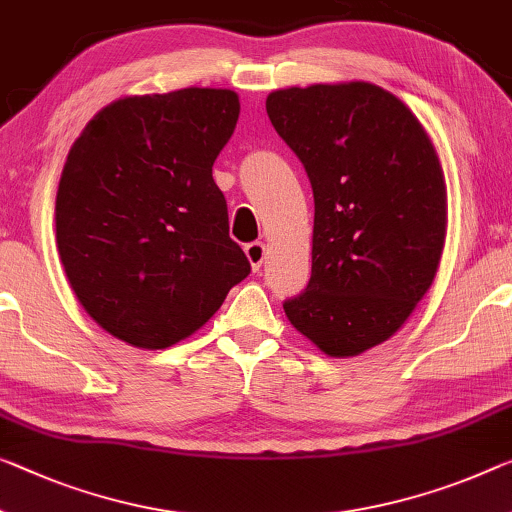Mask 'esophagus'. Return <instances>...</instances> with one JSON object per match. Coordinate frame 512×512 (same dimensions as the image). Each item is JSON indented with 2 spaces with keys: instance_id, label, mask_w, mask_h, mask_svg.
I'll return each instance as SVG.
<instances>
[{
  "instance_id": "esophagus-1",
  "label": "esophagus",
  "mask_w": 512,
  "mask_h": 512,
  "mask_svg": "<svg viewBox=\"0 0 512 512\" xmlns=\"http://www.w3.org/2000/svg\"><path fill=\"white\" fill-rule=\"evenodd\" d=\"M245 254L249 258L251 267H254V270H261L263 258H265V245H263V242H249V245H245Z\"/></svg>"
}]
</instances>
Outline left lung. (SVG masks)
Listing matches in <instances>:
<instances>
[{
	"label": "left lung",
	"instance_id": "left-lung-1",
	"mask_svg": "<svg viewBox=\"0 0 512 512\" xmlns=\"http://www.w3.org/2000/svg\"><path fill=\"white\" fill-rule=\"evenodd\" d=\"M265 109L316 203L311 279L283 311L322 352L355 357L396 334L435 279L446 235L435 148L375 84L293 86Z\"/></svg>",
	"mask_w": 512,
	"mask_h": 512
}]
</instances>
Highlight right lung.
<instances>
[{
  "label": "right lung",
  "instance_id": "right-lung-1",
  "mask_svg": "<svg viewBox=\"0 0 512 512\" xmlns=\"http://www.w3.org/2000/svg\"><path fill=\"white\" fill-rule=\"evenodd\" d=\"M240 102L229 89L116 100L70 148L57 245L86 313L137 348H169L249 277L212 164Z\"/></svg>",
  "mask_w": 512,
  "mask_h": 512
}]
</instances>
